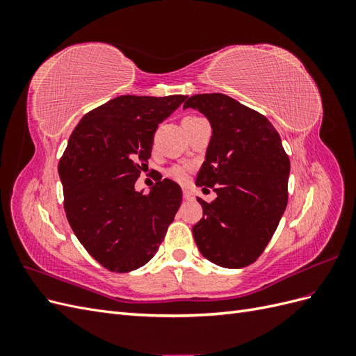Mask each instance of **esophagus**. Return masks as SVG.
<instances>
[{
	"label": "esophagus",
	"mask_w": 356,
	"mask_h": 356,
	"mask_svg": "<svg viewBox=\"0 0 356 356\" xmlns=\"http://www.w3.org/2000/svg\"><path fill=\"white\" fill-rule=\"evenodd\" d=\"M182 197H184L186 200H193V199H195V196H193V193L188 188L182 190Z\"/></svg>",
	"instance_id": "obj_1"
}]
</instances>
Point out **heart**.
<instances>
[{"mask_svg": "<svg viewBox=\"0 0 356 356\" xmlns=\"http://www.w3.org/2000/svg\"><path fill=\"white\" fill-rule=\"evenodd\" d=\"M168 177H170L174 181H178V182H184L188 177V169L186 166H179V165H175L168 169Z\"/></svg>", "mask_w": 356, "mask_h": 356, "instance_id": "obj_1", "label": "heart"}]
</instances>
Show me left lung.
Segmentation results:
<instances>
[{
    "instance_id": "left-lung-1",
    "label": "left lung",
    "mask_w": 356,
    "mask_h": 356,
    "mask_svg": "<svg viewBox=\"0 0 356 356\" xmlns=\"http://www.w3.org/2000/svg\"><path fill=\"white\" fill-rule=\"evenodd\" d=\"M184 108L207 115L212 138L196 184L217 199H197L203 217L193 225L202 255L241 268L263 254L288 203L289 159L273 124L222 93L190 96ZM203 188V190H204Z\"/></svg>"
}]
</instances>
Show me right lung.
I'll use <instances>...</instances> for the list:
<instances>
[{"label":"right lung","instance_id":"add662e5","mask_svg":"<svg viewBox=\"0 0 356 356\" xmlns=\"http://www.w3.org/2000/svg\"><path fill=\"white\" fill-rule=\"evenodd\" d=\"M184 95H123L86 114L59 160L63 209L74 234L106 270L127 273L148 263L182 200L177 182L157 178L135 190L152 157L157 126Z\"/></svg>","mask_w":356,"mask_h":356}]
</instances>
